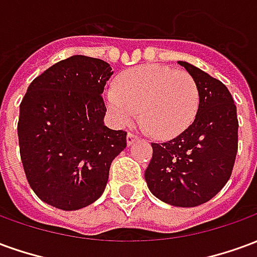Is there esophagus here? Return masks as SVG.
Returning <instances> with one entry per match:
<instances>
[{
    "instance_id": "1",
    "label": "esophagus",
    "mask_w": 257,
    "mask_h": 257,
    "mask_svg": "<svg viewBox=\"0 0 257 257\" xmlns=\"http://www.w3.org/2000/svg\"><path fill=\"white\" fill-rule=\"evenodd\" d=\"M136 139H138V136H135L134 134H131V132H128V135H126V145H128V146L134 145V142Z\"/></svg>"
}]
</instances>
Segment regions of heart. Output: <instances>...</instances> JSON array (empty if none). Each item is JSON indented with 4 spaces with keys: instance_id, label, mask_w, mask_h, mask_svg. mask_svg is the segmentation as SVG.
<instances>
[{
    "instance_id": "heart-1",
    "label": "heart",
    "mask_w": 257,
    "mask_h": 257,
    "mask_svg": "<svg viewBox=\"0 0 257 257\" xmlns=\"http://www.w3.org/2000/svg\"><path fill=\"white\" fill-rule=\"evenodd\" d=\"M104 101L118 126L138 117L158 138H172L193 122L199 104L198 88L186 71L162 64H143L119 74L107 88Z\"/></svg>"
}]
</instances>
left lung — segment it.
I'll return each instance as SVG.
<instances>
[{"mask_svg": "<svg viewBox=\"0 0 257 257\" xmlns=\"http://www.w3.org/2000/svg\"><path fill=\"white\" fill-rule=\"evenodd\" d=\"M178 63L198 88L197 115L175 139L151 143L145 179L158 199L193 208L213 198L231 176L238 150L237 107L219 79L187 62Z\"/></svg>", "mask_w": 257, "mask_h": 257, "instance_id": "8db88e82", "label": "left lung"}]
</instances>
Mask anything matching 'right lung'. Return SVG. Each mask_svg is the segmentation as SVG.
<instances>
[{
	"instance_id": "add662e5",
	"label": "right lung",
	"mask_w": 257,
	"mask_h": 257,
	"mask_svg": "<svg viewBox=\"0 0 257 257\" xmlns=\"http://www.w3.org/2000/svg\"><path fill=\"white\" fill-rule=\"evenodd\" d=\"M112 75L100 59L75 55L38 75L20 103L18 136L33 191L58 209L93 204L106 189L126 132L104 125L101 97Z\"/></svg>"
}]
</instances>
